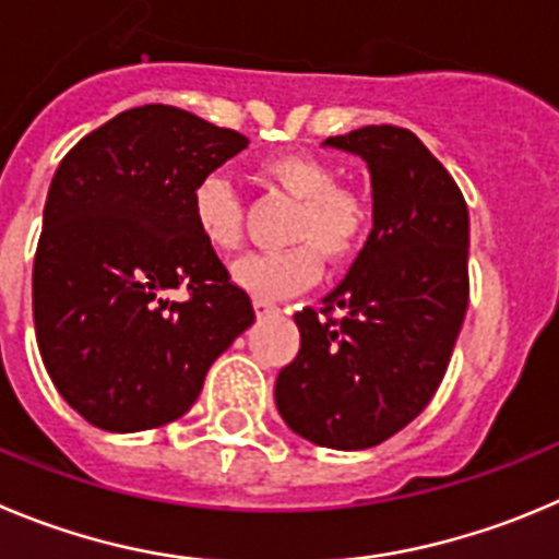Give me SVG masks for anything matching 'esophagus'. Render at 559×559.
Listing matches in <instances>:
<instances>
[{"mask_svg": "<svg viewBox=\"0 0 559 559\" xmlns=\"http://www.w3.org/2000/svg\"><path fill=\"white\" fill-rule=\"evenodd\" d=\"M253 311H255V317H267V314H275V311H278V306L270 304V300H262V297H255Z\"/></svg>", "mask_w": 559, "mask_h": 559, "instance_id": "esophagus-1", "label": "esophagus"}]
</instances>
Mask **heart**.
<instances>
[{
	"instance_id": "1",
	"label": "heart",
	"mask_w": 559,
	"mask_h": 559,
	"mask_svg": "<svg viewBox=\"0 0 559 559\" xmlns=\"http://www.w3.org/2000/svg\"><path fill=\"white\" fill-rule=\"evenodd\" d=\"M262 176L297 201L289 223L295 248L250 253L231 267V281L248 295L278 300L304 292L320 278L322 259L342 264L356 255L369 231V206L358 192L336 187V174L309 154H275L262 162ZM192 223L203 245L231 253L242 239V201L226 176H206L192 190Z\"/></svg>"
}]
</instances>
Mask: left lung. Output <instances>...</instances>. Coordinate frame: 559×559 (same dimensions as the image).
<instances>
[{
  "mask_svg": "<svg viewBox=\"0 0 559 559\" xmlns=\"http://www.w3.org/2000/svg\"><path fill=\"white\" fill-rule=\"evenodd\" d=\"M325 148L367 162L372 231L342 284L295 314L300 353L275 380L292 432L328 450H367L414 421L444 378L468 306V209L408 129L364 127Z\"/></svg>",
  "mask_w": 559,
  "mask_h": 559,
  "instance_id": "8db88e82",
  "label": "left lung"
}]
</instances>
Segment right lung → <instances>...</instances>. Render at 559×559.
<instances>
[{
    "instance_id": "1",
    "label": "right lung",
    "mask_w": 559,
    "mask_h": 559,
    "mask_svg": "<svg viewBox=\"0 0 559 559\" xmlns=\"http://www.w3.org/2000/svg\"><path fill=\"white\" fill-rule=\"evenodd\" d=\"M248 138L187 109L115 115L60 162L33 267L40 358L71 408L109 432L179 419L253 306L192 223V190ZM185 288L181 305L169 292Z\"/></svg>"
}]
</instances>
